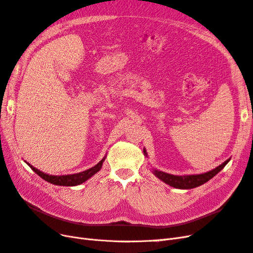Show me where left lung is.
Returning a JSON list of instances; mask_svg holds the SVG:
<instances>
[{
	"label": "left lung",
	"mask_w": 253,
	"mask_h": 253,
	"mask_svg": "<svg viewBox=\"0 0 253 253\" xmlns=\"http://www.w3.org/2000/svg\"><path fill=\"white\" fill-rule=\"evenodd\" d=\"M143 154L147 156V152H145V149H143ZM229 160L227 159L225 163L218 166L215 169H213L207 173L203 174H196V175H183V176H177V175H172L169 173H165L163 171L155 170L153 169V174H154L156 177H158L160 180H163L164 182L168 183V185L173 187V188H177V189H193L198 186L204 185L205 182L210 180L212 177H214L218 172L224 169V167L229 163Z\"/></svg>",
	"instance_id": "obj_1"
}]
</instances>
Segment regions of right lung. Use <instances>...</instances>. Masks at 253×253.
<instances>
[{"label":"right lung","mask_w":253,"mask_h":253,"mask_svg":"<svg viewBox=\"0 0 253 253\" xmlns=\"http://www.w3.org/2000/svg\"><path fill=\"white\" fill-rule=\"evenodd\" d=\"M104 159H105V157L101 160V162H99L95 167H91L90 169H88L86 171L76 173V174H71V175H49V174L43 173L40 170L36 169V168L33 167L30 164H28L26 162L25 163L30 167V169H32L34 172H36L38 175H39L41 178L52 183V185L72 187V186H77V185H80V183H83L84 181H86L87 179H89L91 176L95 175L97 172L100 171Z\"/></svg>","instance_id":"add662e5"}]
</instances>
